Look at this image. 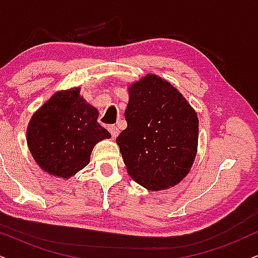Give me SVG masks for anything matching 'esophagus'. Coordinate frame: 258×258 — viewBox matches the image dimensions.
<instances>
[{"label": "esophagus", "instance_id": "34e87169", "mask_svg": "<svg viewBox=\"0 0 258 258\" xmlns=\"http://www.w3.org/2000/svg\"><path fill=\"white\" fill-rule=\"evenodd\" d=\"M108 131L110 132V135H112L113 138H115V137H118L119 135V128L115 125L108 126Z\"/></svg>", "mask_w": 258, "mask_h": 258}]
</instances>
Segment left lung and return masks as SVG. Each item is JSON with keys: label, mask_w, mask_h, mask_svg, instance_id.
I'll list each match as a JSON object with an SVG mask.
<instances>
[{"label": "left lung", "mask_w": 258, "mask_h": 258, "mask_svg": "<svg viewBox=\"0 0 258 258\" xmlns=\"http://www.w3.org/2000/svg\"><path fill=\"white\" fill-rule=\"evenodd\" d=\"M118 143L127 172L149 190L180 183L198 151V114L174 86L148 74L128 87Z\"/></svg>", "instance_id": "obj_1"}]
</instances>
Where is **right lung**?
Listing matches in <instances>:
<instances>
[{"instance_id":"obj_1","label":"right lung","mask_w":258,"mask_h":258,"mask_svg":"<svg viewBox=\"0 0 258 258\" xmlns=\"http://www.w3.org/2000/svg\"><path fill=\"white\" fill-rule=\"evenodd\" d=\"M80 91H57L32 115L27 127V145L34 161L57 177L69 178L82 170L95 144L110 138L97 122V109Z\"/></svg>"}]
</instances>
